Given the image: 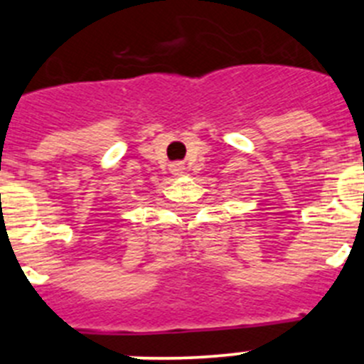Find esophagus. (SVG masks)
I'll return each instance as SVG.
<instances>
[{
    "instance_id": "34e87169",
    "label": "esophagus",
    "mask_w": 364,
    "mask_h": 364,
    "mask_svg": "<svg viewBox=\"0 0 364 364\" xmlns=\"http://www.w3.org/2000/svg\"><path fill=\"white\" fill-rule=\"evenodd\" d=\"M176 171H178V169H176Z\"/></svg>"
}]
</instances>
